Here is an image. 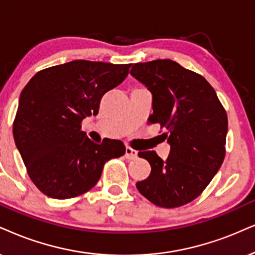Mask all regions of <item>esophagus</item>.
<instances>
[{"mask_svg":"<svg viewBox=\"0 0 255 255\" xmlns=\"http://www.w3.org/2000/svg\"><path fill=\"white\" fill-rule=\"evenodd\" d=\"M137 156V151L133 149L130 147H126V153H125V157L128 160H133Z\"/></svg>","mask_w":255,"mask_h":255,"instance_id":"esophagus-1","label":"esophagus"}]
</instances>
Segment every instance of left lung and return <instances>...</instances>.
Listing matches in <instances>:
<instances>
[{"mask_svg":"<svg viewBox=\"0 0 255 255\" xmlns=\"http://www.w3.org/2000/svg\"><path fill=\"white\" fill-rule=\"evenodd\" d=\"M130 75L153 94L148 124L165 128L161 136L170 144L166 161L154 150L138 151L151 170L136 188L159 207H180L204 192L224 162L226 111L204 76L175 61L135 63Z\"/></svg>","mask_w":255,"mask_h":255,"instance_id":"left-lung-1","label":"left lung"}]
</instances>
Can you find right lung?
<instances>
[{"label":"right lung","mask_w":255,"mask_h":255,"mask_svg":"<svg viewBox=\"0 0 255 255\" xmlns=\"http://www.w3.org/2000/svg\"><path fill=\"white\" fill-rule=\"evenodd\" d=\"M130 66L75 60L40 70L22 90L12 134L29 178L44 195L64 200L88 192L105 163L126 153L119 140L93 142L81 124L98 115L102 96Z\"/></svg>","instance_id":"1"}]
</instances>
